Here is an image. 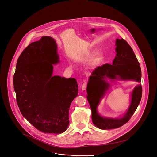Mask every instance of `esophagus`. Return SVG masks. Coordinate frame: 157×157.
Here are the masks:
<instances>
[{
    "label": "esophagus",
    "mask_w": 157,
    "mask_h": 157,
    "mask_svg": "<svg viewBox=\"0 0 157 157\" xmlns=\"http://www.w3.org/2000/svg\"><path fill=\"white\" fill-rule=\"evenodd\" d=\"M86 87H87V82H84L82 84V90H85L86 89Z\"/></svg>",
    "instance_id": "1"
}]
</instances>
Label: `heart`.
<instances>
[{"label":"heart","instance_id":"obj_1","mask_svg":"<svg viewBox=\"0 0 157 157\" xmlns=\"http://www.w3.org/2000/svg\"><path fill=\"white\" fill-rule=\"evenodd\" d=\"M95 52H92L91 54H94ZM103 59V54L101 53H98L97 55V57L95 59V61L96 63H99L100 61H101Z\"/></svg>","mask_w":157,"mask_h":157}]
</instances>
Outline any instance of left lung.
<instances>
[{
	"label": "left lung",
	"mask_w": 157,
	"mask_h": 157,
	"mask_svg": "<svg viewBox=\"0 0 157 157\" xmlns=\"http://www.w3.org/2000/svg\"><path fill=\"white\" fill-rule=\"evenodd\" d=\"M115 45L116 55L112 64L98 67L91 73L87 86V98L91 109L93 123L103 130L117 128L128 122L140 103L142 93L140 84L133 89L130 105L122 117L110 118L99 115L98 107L110 86L106 80L107 78L112 82L115 80L141 82L140 64L131 47L123 38L116 39Z\"/></svg>",
	"instance_id": "obj_1"
}]
</instances>
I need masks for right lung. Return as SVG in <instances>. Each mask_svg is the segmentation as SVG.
<instances>
[{
    "mask_svg": "<svg viewBox=\"0 0 157 157\" xmlns=\"http://www.w3.org/2000/svg\"><path fill=\"white\" fill-rule=\"evenodd\" d=\"M59 61L56 41L48 36H42L22 51L13 75L17 103L22 115L44 133L66 131L70 106L78 94L75 78L52 75L53 64Z\"/></svg>",
    "mask_w": 157,
    "mask_h": 157,
    "instance_id": "add662e5",
    "label": "right lung"
}]
</instances>
